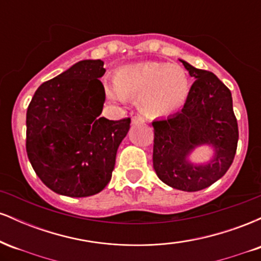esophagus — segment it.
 <instances>
[{
	"label": "esophagus",
	"mask_w": 261,
	"mask_h": 261,
	"mask_svg": "<svg viewBox=\"0 0 261 261\" xmlns=\"http://www.w3.org/2000/svg\"><path fill=\"white\" fill-rule=\"evenodd\" d=\"M131 120H133V124H139V122H143V118L141 115H135Z\"/></svg>",
	"instance_id": "1"
}]
</instances>
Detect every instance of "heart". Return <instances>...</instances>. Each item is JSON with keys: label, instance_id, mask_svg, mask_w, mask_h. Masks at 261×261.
I'll return each instance as SVG.
<instances>
[{"label": "heart", "instance_id": "obj_1", "mask_svg": "<svg viewBox=\"0 0 261 261\" xmlns=\"http://www.w3.org/2000/svg\"><path fill=\"white\" fill-rule=\"evenodd\" d=\"M107 97L125 103L130 95H139L141 109L152 116H163L184 106L190 91L188 73L179 65L162 62L122 66L115 79L104 80Z\"/></svg>", "mask_w": 261, "mask_h": 261}]
</instances>
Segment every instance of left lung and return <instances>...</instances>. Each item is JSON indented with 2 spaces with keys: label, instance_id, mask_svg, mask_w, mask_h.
Here are the masks:
<instances>
[{
  "label": "left lung",
  "instance_id": "obj_1",
  "mask_svg": "<svg viewBox=\"0 0 261 261\" xmlns=\"http://www.w3.org/2000/svg\"><path fill=\"white\" fill-rule=\"evenodd\" d=\"M195 82L181 112L152 122L153 168L162 181L182 191H199L221 179L234 160L238 124L230 91L216 74L180 60ZM214 148L207 164L195 165L188 155L199 145Z\"/></svg>",
  "mask_w": 261,
  "mask_h": 261
}]
</instances>
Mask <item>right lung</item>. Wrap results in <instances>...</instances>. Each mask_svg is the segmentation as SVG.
Masks as SVG:
<instances>
[{"label": "right lung", "instance_id": "1", "mask_svg": "<svg viewBox=\"0 0 261 261\" xmlns=\"http://www.w3.org/2000/svg\"><path fill=\"white\" fill-rule=\"evenodd\" d=\"M101 60H83L37 89L27 110V154L40 180L60 195L98 194L112 179L130 118L100 116Z\"/></svg>", "mask_w": 261, "mask_h": 261}]
</instances>
